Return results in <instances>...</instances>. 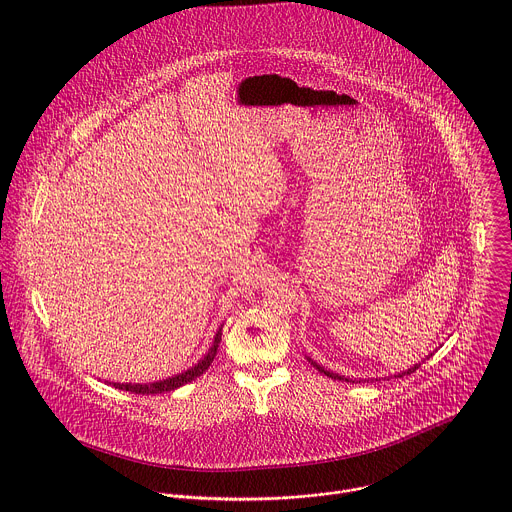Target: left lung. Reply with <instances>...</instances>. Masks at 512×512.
<instances>
[{
	"instance_id": "left-lung-1",
	"label": "left lung",
	"mask_w": 512,
	"mask_h": 512,
	"mask_svg": "<svg viewBox=\"0 0 512 512\" xmlns=\"http://www.w3.org/2000/svg\"><path fill=\"white\" fill-rule=\"evenodd\" d=\"M431 355H433V353H431ZM431 355H429V357H431ZM429 357H427V359H429ZM307 361H309V363H311V365H313V367H315V369H317V371H321V373H323V375H327V377H331V379H337V381H347V383H355V381H353V379H347V377H343V375H339V373H333V371H327V369H325V367H321V365H319V363H315V361H313V359H311V357H307ZM419 367H421V363H417V365H413V367H411V369H407V371H403V373H397V375H395V379H397V377H403V375H411V373H415V371H417V369H419ZM359 383H361V381H359Z\"/></svg>"
}]
</instances>
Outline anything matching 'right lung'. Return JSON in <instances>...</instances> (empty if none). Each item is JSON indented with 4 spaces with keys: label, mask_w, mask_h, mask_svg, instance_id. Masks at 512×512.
<instances>
[{
    "label": "right lung",
    "mask_w": 512,
    "mask_h": 512,
    "mask_svg": "<svg viewBox=\"0 0 512 512\" xmlns=\"http://www.w3.org/2000/svg\"><path fill=\"white\" fill-rule=\"evenodd\" d=\"M221 329L223 325L219 327V331L215 333V339H213V345L209 347V351L203 355V359H199L191 369L179 373V375H173L169 379H163V381H155V383H109L113 385L115 389H121V391H129V393H135V395H157V393H167V391H175L179 387H183L185 383H191L195 381L197 377H201L209 365L213 363L215 355H217V349H219V343H221Z\"/></svg>",
    "instance_id": "1"
}]
</instances>
